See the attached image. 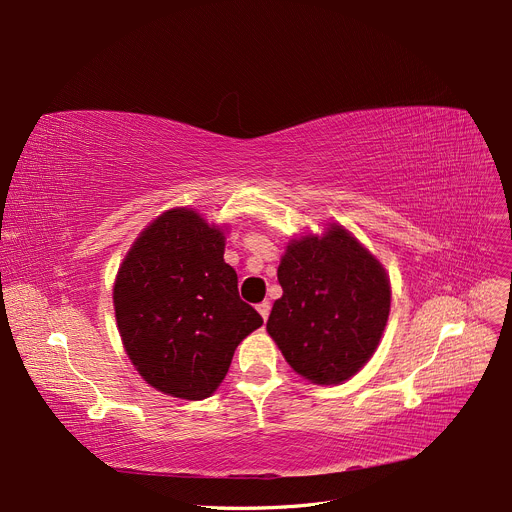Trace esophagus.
Segmentation results:
<instances>
[{"mask_svg":"<svg viewBox=\"0 0 512 512\" xmlns=\"http://www.w3.org/2000/svg\"><path fill=\"white\" fill-rule=\"evenodd\" d=\"M270 309H272V303H270V301H261V303L257 305V311H259L263 320H268V316H270Z\"/></svg>","mask_w":512,"mask_h":512,"instance_id":"34e87169","label":"esophagus"}]
</instances>
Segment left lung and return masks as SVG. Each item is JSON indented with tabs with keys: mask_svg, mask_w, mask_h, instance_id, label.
Returning <instances> with one entry per match:
<instances>
[{
	"mask_svg": "<svg viewBox=\"0 0 512 512\" xmlns=\"http://www.w3.org/2000/svg\"><path fill=\"white\" fill-rule=\"evenodd\" d=\"M282 297L268 332L284 360L316 385H339L372 358L391 309L383 263L339 224L288 240L278 265Z\"/></svg>",
	"mask_w": 512,
	"mask_h": 512,
	"instance_id": "8db88e82",
	"label": "left lung"
}]
</instances>
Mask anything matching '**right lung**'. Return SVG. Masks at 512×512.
Masks as SVG:
<instances>
[{
    "label": "right lung",
    "instance_id": "obj_1",
    "mask_svg": "<svg viewBox=\"0 0 512 512\" xmlns=\"http://www.w3.org/2000/svg\"><path fill=\"white\" fill-rule=\"evenodd\" d=\"M226 230L194 209H169L140 232L115 278L131 364L150 387L188 402L215 393L240 341L263 324L224 261Z\"/></svg>",
    "mask_w": 512,
    "mask_h": 512
}]
</instances>
